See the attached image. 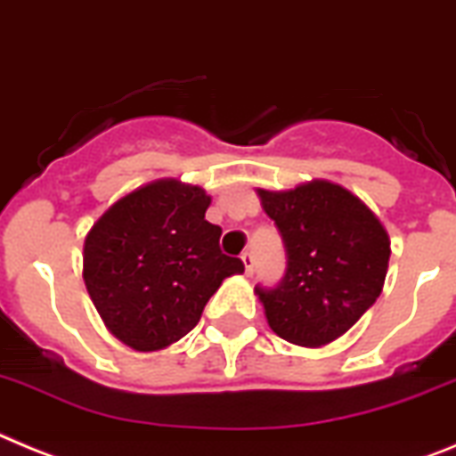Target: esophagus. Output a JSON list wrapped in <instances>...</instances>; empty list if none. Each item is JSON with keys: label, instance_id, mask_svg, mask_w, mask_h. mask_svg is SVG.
Returning a JSON list of instances; mask_svg holds the SVG:
<instances>
[{"label": "esophagus", "instance_id": "34e87169", "mask_svg": "<svg viewBox=\"0 0 456 456\" xmlns=\"http://www.w3.org/2000/svg\"><path fill=\"white\" fill-rule=\"evenodd\" d=\"M240 258H243V264H245V273L252 274L254 265H256V258H254V254L252 252H243V254H240Z\"/></svg>", "mask_w": 456, "mask_h": 456}]
</instances>
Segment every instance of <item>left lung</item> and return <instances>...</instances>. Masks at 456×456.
<instances>
[{
    "instance_id": "left-lung-1",
    "label": "left lung",
    "mask_w": 456,
    "mask_h": 456,
    "mask_svg": "<svg viewBox=\"0 0 456 456\" xmlns=\"http://www.w3.org/2000/svg\"><path fill=\"white\" fill-rule=\"evenodd\" d=\"M258 198L286 249L281 281L254 289L268 325L297 346L331 343L379 297L391 256L387 229L359 198L330 182L258 191Z\"/></svg>"
}]
</instances>
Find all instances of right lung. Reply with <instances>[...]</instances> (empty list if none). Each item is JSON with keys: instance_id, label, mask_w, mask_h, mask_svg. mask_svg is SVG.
Returning a JSON list of instances; mask_svg holds the SVG:
<instances>
[{"instance_id": "right-lung-1", "label": "right lung", "mask_w": 456, "mask_h": 456, "mask_svg": "<svg viewBox=\"0 0 456 456\" xmlns=\"http://www.w3.org/2000/svg\"><path fill=\"white\" fill-rule=\"evenodd\" d=\"M211 198L198 186L157 182L116 202L84 245V281L113 336L151 352L186 336L238 256L220 249Z\"/></svg>"}]
</instances>
